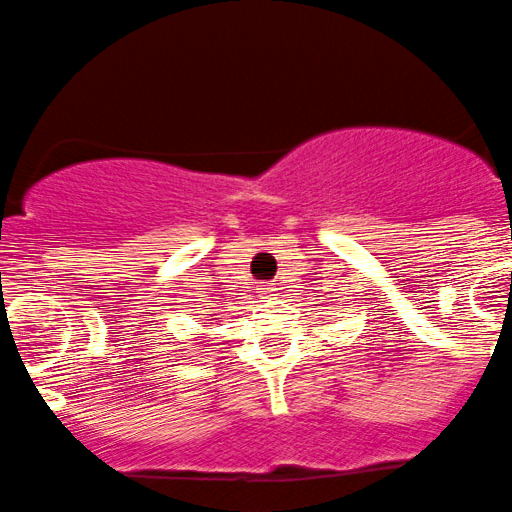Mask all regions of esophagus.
Returning <instances> with one entry per match:
<instances>
[{
	"mask_svg": "<svg viewBox=\"0 0 512 512\" xmlns=\"http://www.w3.org/2000/svg\"><path fill=\"white\" fill-rule=\"evenodd\" d=\"M260 293L262 295H275V288H272V285H260Z\"/></svg>",
	"mask_w": 512,
	"mask_h": 512,
	"instance_id": "obj_1",
	"label": "esophagus"
}]
</instances>
